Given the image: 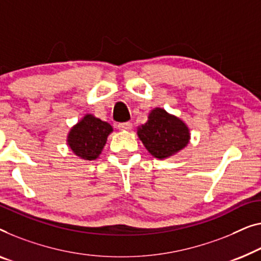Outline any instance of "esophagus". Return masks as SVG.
<instances>
[{
  "mask_svg": "<svg viewBox=\"0 0 261 261\" xmlns=\"http://www.w3.org/2000/svg\"><path fill=\"white\" fill-rule=\"evenodd\" d=\"M118 128L120 130H126V132H129L132 130V128H133V124L130 122H123V123H119L118 124Z\"/></svg>",
  "mask_w": 261,
  "mask_h": 261,
  "instance_id": "1",
  "label": "esophagus"
}]
</instances>
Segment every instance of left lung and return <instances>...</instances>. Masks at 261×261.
Returning a JSON list of instances; mask_svg holds the SVG:
<instances>
[{
    "label": "left lung",
    "mask_w": 261,
    "mask_h": 261,
    "mask_svg": "<svg viewBox=\"0 0 261 261\" xmlns=\"http://www.w3.org/2000/svg\"><path fill=\"white\" fill-rule=\"evenodd\" d=\"M138 137L150 155L164 160L190 143L191 130L184 120L156 107L149 112L147 122L138 127Z\"/></svg>",
    "instance_id": "8db88e82"
}]
</instances>
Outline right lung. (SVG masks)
Segmentation results:
<instances>
[{
    "label": "right lung",
    "instance_id": "add662e5",
    "mask_svg": "<svg viewBox=\"0 0 261 261\" xmlns=\"http://www.w3.org/2000/svg\"><path fill=\"white\" fill-rule=\"evenodd\" d=\"M113 127L93 114H86L68 132L67 145L82 160H95L100 156Z\"/></svg>",
    "mask_w": 261,
    "mask_h": 261
}]
</instances>
